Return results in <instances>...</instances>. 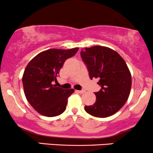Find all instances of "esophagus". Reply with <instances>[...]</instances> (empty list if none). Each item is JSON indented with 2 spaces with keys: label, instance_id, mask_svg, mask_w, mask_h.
Returning a JSON list of instances; mask_svg holds the SVG:
<instances>
[{
  "label": "esophagus",
  "instance_id": "1",
  "mask_svg": "<svg viewBox=\"0 0 153 153\" xmlns=\"http://www.w3.org/2000/svg\"><path fill=\"white\" fill-rule=\"evenodd\" d=\"M76 92H78V93L79 94H83L85 92V90H77Z\"/></svg>",
  "mask_w": 153,
  "mask_h": 153
}]
</instances>
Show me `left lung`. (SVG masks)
<instances>
[{
  "label": "left lung",
  "mask_w": 153,
  "mask_h": 153,
  "mask_svg": "<svg viewBox=\"0 0 153 153\" xmlns=\"http://www.w3.org/2000/svg\"><path fill=\"white\" fill-rule=\"evenodd\" d=\"M80 56L87 66L91 79L98 78L101 89L96 92L95 103L85 110L97 117L114 115L125 105L131 88V75L124 59L108 47L85 48Z\"/></svg>",
  "instance_id": "8db88e82"
}]
</instances>
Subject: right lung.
Segmentation results:
<instances>
[{
    "instance_id": "1",
    "label": "right lung",
    "mask_w": 153,
    "mask_h": 153,
    "mask_svg": "<svg viewBox=\"0 0 153 153\" xmlns=\"http://www.w3.org/2000/svg\"><path fill=\"white\" fill-rule=\"evenodd\" d=\"M78 48H51L36 55L28 63L22 76L27 100L38 113L46 117L59 115L66 110L68 99L74 89H63L52 81L59 76L66 59L73 56Z\"/></svg>"
}]
</instances>
